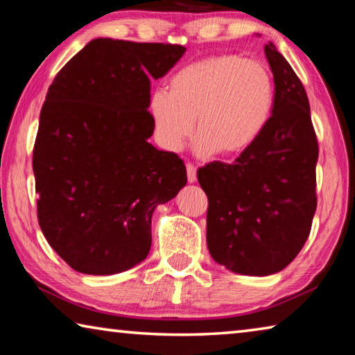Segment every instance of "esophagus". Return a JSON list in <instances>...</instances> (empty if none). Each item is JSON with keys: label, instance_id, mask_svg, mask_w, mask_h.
<instances>
[{"label": "esophagus", "instance_id": "obj_1", "mask_svg": "<svg viewBox=\"0 0 355 355\" xmlns=\"http://www.w3.org/2000/svg\"><path fill=\"white\" fill-rule=\"evenodd\" d=\"M186 173H188V182L194 183L197 180V169L194 164H186Z\"/></svg>", "mask_w": 355, "mask_h": 355}]
</instances>
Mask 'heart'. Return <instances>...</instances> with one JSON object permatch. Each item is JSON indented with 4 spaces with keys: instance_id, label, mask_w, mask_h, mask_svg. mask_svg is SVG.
Segmentation results:
<instances>
[{
    "instance_id": "heart-1",
    "label": "heart",
    "mask_w": 355,
    "mask_h": 355,
    "mask_svg": "<svg viewBox=\"0 0 355 355\" xmlns=\"http://www.w3.org/2000/svg\"><path fill=\"white\" fill-rule=\"evenodd\" d=\"M274 80L261 62L235 55L200 59L156 89L148 111L156 139L178 152L194 125L202 156H233L248 150L266 128L274 107Z\"/></svg>"
}]
</instances>
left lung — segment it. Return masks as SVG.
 Instances as JSON below:
<instances>
[{
    "mask_svg": "<svg viewBox=\"0 0 355 355\" xmlns=\"http://www.w3.org/2000/svg\"><path fill=\"white\" fill-rule=\"evenodd\" d=\"M272 116L233 164L197 171L208 197L207 244L213 260L243 275H271L304 248L316 209L318 141L302 83L272 42Z\"/></svg>",
    "mask_w": 355,
    "mask_h": 355,
    "instance_id": "obj_1",
    "label": "left lung"
}]
</instances>
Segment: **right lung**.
<instances>
[{
  "label": "right lung",
  "mask_w": 355,
  "mask_h": 355,
  "mask_svg": "<svg viewBox=\"0 0 355 355\" xmlns=\"http://www.w3.org/2000/svg\"><path fill=\"white\" fill-rule=\"evenodd\" d=\"M184 51L98 37L48 89L33 155L39 225L78 272L112 275L146 260L155 208L188 182L178 155L148 142L147 111L150 81Z\"/></svg>",
  "instance_id": "add662e5"
}]
</instances>
